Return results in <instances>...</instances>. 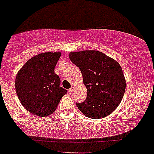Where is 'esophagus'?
<instances>
[{
	"instance_id": "esophagus-1",
	"label": "esophagus",
	"mask_w": 154,
	"mask_h": 154,
	"mask_svg": "<svg viewBox=\"0 0 154 154\" xmlns=\"http://www.w3.org/2000/svg\"><path fill=\"white\" fill-rule=\"evenodd\" d=\"M73 90H74V89H73V88H71V89H69V93L72 94L73 92Z\"/></svg>"
}]
</instances>
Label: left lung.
I'll list each match as a JSON object with an SVG mask.
<instances>
[{
  "instance_id": "1",
  "label": "left lung",
  "mask_w": 154,
  "mask_h": 154,
  "mask_svg": "<svg viewBox=\"0 0 154 154\" xmlns=\"http://www.w3.org/2000/svg\"><path fill=\"white\" fill-rule=\"evenodd\" d=\"M69 59L79 68L87 97L76 103L79 109L91 119H101L112 113L122 101L126 82L120 65L96 50L72 51Z\"/></svg>"
}]
</instances>
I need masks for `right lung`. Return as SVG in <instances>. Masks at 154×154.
<instances>
[{
  "mask_svg": "<svg viewBox=\"0 0 154 154\" xmlns=\"http://www.w3.org/2000/svg\"><path fill=\"white\" fill-rule=\"evenodd\" d=\"M62 53L47 51L30 58L17 72L15 89L29 112L45 117L52 113L67 90L60 86L55 67Z\"/></svg>",
  "mask_w": 154,
  "mask_h": 154,
  "instance_id": "1",
  "label": "right lung"
}]
</instances>
